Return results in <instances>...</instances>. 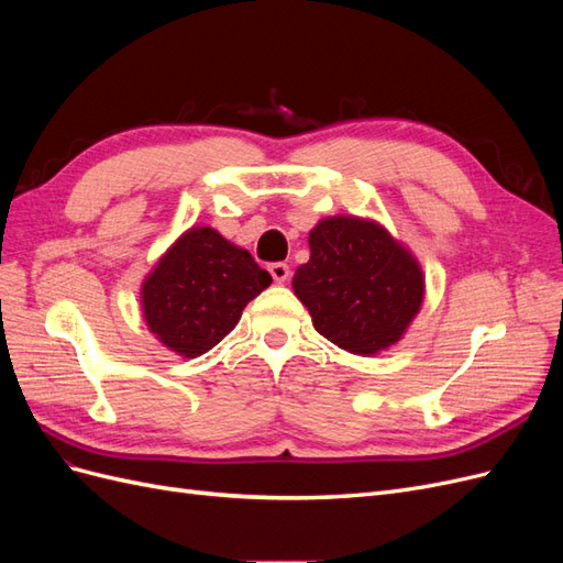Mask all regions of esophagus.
<instances>
[{"label":"esophagus","instance_id":"esophagus-1","mask_svg":"<svg viewBox=\"0 0 563 563\" xmlns=\"http://www.w3.org/2000/svg\"><path fill=\"white\" fill-rule=\"evenodd\" d=\"M267 272H269L272 279H275L277 284H284L288 279V275H291V269H288L286 263H269Z\"/></svg>","mask_w":563,"mask_h":563}]
</instances>
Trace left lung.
Returning a JSON list of instances; mask_svg holds the SVG:
<instances>
[{
    "mask_svg": "<svg viewBox=\"0 0 563 563\" xmlns=\"http://www.w3.org/2000/svg\"><path fill=\"white\" fill-rule=\"evenodd\" d=\"M310 261L294 275V291L314 329L352 354H376L418 314L424 277L411 251L373 220L323 218L310 232Z\"/></svg>",
    "mask_w": 563,
    "mask_h": 563,
    "instance_id": "8db88e82",
    "label": "left lung"
}]
</instances>
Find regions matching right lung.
Returning <instances> with one entry per match:
<instances>
[{
    "label": "right lung",
    "mask_w": 563,
    "mask_h": 563,
    "mask_svg": "<svg viewBox=\"0 0 563 563\" xmlns=\"http://www.w3.org/2000/svg\"><path fill=\"white\" fill-rule=\"evenodd\" d=\"M269 284L246 249L213 228H190L143 282V317L159 343L192 360L216 347Z\"/></svg>",
    "instance_id": "right-lung-1"
}]
</instances>
